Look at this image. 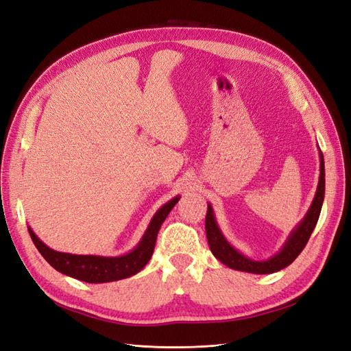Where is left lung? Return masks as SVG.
<instances>
[{
	"label": "left lung",
	"instance_id": "1",
	"mask_svg": "<svg viewBox=\"0 0 351 351\" xmlns=\"http://www.w3.org/2000/svg\"><path fill=\"white\" fill-rule=\"evenodd\" d=\"M321 158V169H319V182H317V189L315 197L312 200V205L309 210L306 212L304 218L294 227V230L287 237L282 247L278 253H275L272 258L267 261H253L247 256H244L237 249H234L228 243V240L222 234L219 230L217 219L214 215V209L210 204H208V212L205 219V230H206V239L209 243L210 252L214 256L227 265L228 268L236 271L250 272V274H272L284 269L299 256L300 252L304 249L306 243L309 241L312 231L316 227V222L319 219L321 209L325 197V164H324V155L319 151Z\"/></svg>",
	"mask_w": 351,
	"mask_h": 351
}]
</instances>
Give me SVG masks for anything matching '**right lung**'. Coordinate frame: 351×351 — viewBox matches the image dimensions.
<instances>
[{
    "mask_svg": "<svg viewBox=\"0 0 351 351\" xmlns=\"http://www.w3.org/2000/svg\"><path fill=\"white\" fill-rule=\"evenodd\" d=\"M178 200L180 196H176L159 208L137 246L129 253L121 254V256L110 258L97 256V254H71L57 252L48 247L44 241H40L30 227H27V230L39 253L58 272L90 284L119 281L142 271L145 265L149 262L155 249L158 231Z\"/></svg>",
    "mask_w": 351,
    "mask_h": 351,
    "instance_id": "right-lung-1",
    "label": "right lung"
}]
</instances>
